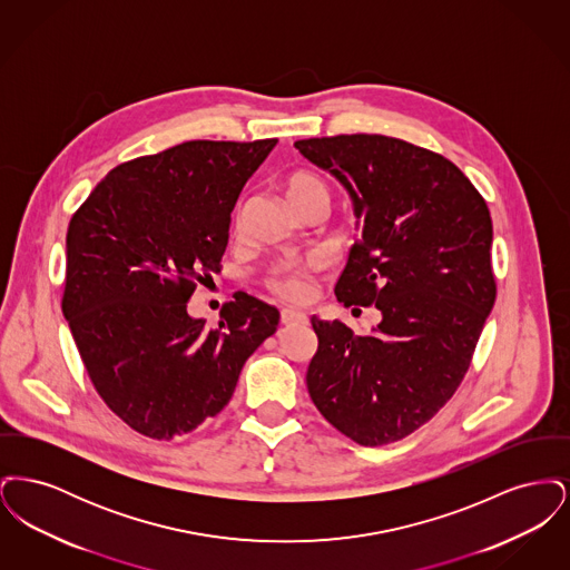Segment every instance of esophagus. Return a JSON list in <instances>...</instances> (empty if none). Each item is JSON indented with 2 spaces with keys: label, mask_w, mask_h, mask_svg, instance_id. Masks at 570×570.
<instances>
[{
  "label": "esophagus",
  "mask_w": 570,
  "mask_h": 570,
  "mask_svg": "<svg viewBox=\"0 0 570 570\" xmlns=\"http://www.w3.org/2000/svg\"><path fill=\"white\" fill-rule=\"evenodd\" d=\"M307 318H305V314H301V312H293V309H284L282 312V325L284 326H295L303 325Z\"/></svg>",
  "instance_id": "34e87169"
}]
</instances>
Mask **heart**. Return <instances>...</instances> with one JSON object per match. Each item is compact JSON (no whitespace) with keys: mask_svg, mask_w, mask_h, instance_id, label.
I'll return each mask as SVG.
<instances>
[{"mask_svg":"<svg viewBox=\"0 0 570 570\" xmlns=\"http://www.w3.org/2000/svg\"><path fill=\"white\" fill-rule=\"evenodd\" d=\"M284 190H286V198L295 212L312 205V203H318V200H323V203L331 200L325 181L309 170H297V173L288 175ZM235 226H239V212L235 216ZM318 269H321V261H316V258L275 263L265 273V286L272 291L275 297L298 303V301L309 297L312 282H314Z\"/></svg>","mask_w":570,"mask_h":570,"instance_id":"b5f03b06","label":"heart"}]
</instances>
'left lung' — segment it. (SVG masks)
<instances>
[{
  "instance_id": "left-lung-1",
  "label": "left lung",
  "mask_w": 570,
  "mask_h": 570,
  "mask_svg": "<svg viewBox=\"0 0 570 570\" xmlns=\"http://www.w3.org/2000/svg\"><path fill=\"white\" fill-rule=\"evenodd\" d=\"M295 147L346 186L363 222L335 295L382 314L372 335L312 318L309 397L356 444L397 442L453 397L493 307L488 203L455 164L402 138L321 136Z\"/></svg>"
}]
</instances>
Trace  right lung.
Segmentation results:
<instances>
[{
	"label": "right lung",
	"instance_id": "1",
	"mask_svg": "<svg viewBox=\"0 0 570 570\" xmlns=\"http://www.w3.org/2000/svg\"><path fill=\"white\" fill-rule=\"evenodd\" d=\"M275 142L188 140L119 164L70 219L61 312L98 395L138 434L173 440L216 416L277 331L279 312L245 293L216 328L188 314Z\"/></svg>",
	"mask_w": 570,
	"mask_h": 570
}]
</instances>
